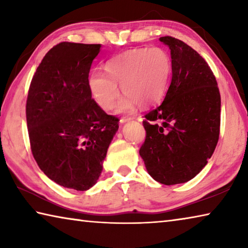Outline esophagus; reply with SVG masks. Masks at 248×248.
I'll return each mask as SVG.
<instances>
[{"instance_id":"34e87169","label":"esophagus","mask_w":248,"mask_h":248,"mask_svg":"<svg viewBox=\"0 0 248 248\" xmlns=\"http://www.w3.org/2000/svg\"><path fill=\"white\" fill-rule=\"evenodd\" d=\"M132 119H133L132 117H121V118H120V124L128 123V121H131Z\"/></svg>"}]
</instances>
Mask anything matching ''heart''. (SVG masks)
Returning <instances> with one entry per match:
<instances>
[{"instance_id": "obj_1", "label": "heart", "mask_w": 248, "mask_h": 248, "mask_svg": "<svg viewBox=\"0 0 248 248\" xmlns=\"http://www.w3.org/2000/svg\"><path fill=\"white\" fill-rule=\"evenodd\" d=\"M171 74V59L162 48H137L118 54L105 64V74L89 78L91 94L104 110H111L119 96L125 97L118 109L129 110L134 104L148 107L162 98Z\"/></svg>"}]
</instances>
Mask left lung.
I'll list each match as a JSON object with an SVG mask.
<instances>
[{"instance_id": "1", "label": "left lung", "mask_w": 248, "mask_h": 248, "mask_svg": "<svg viewBox=\"0 0 248 248\" xmlns=\"http://www.w3.org/2000/svg\"><path fill=\"white\" fill-rule=\"evenodd\" d=\"M170 49L171 82L163 103L144 116L139 153L163 185L186 183L207 165L219 141L221 96L204 59L184 41L164 36Z\"/></svg>"}]
</instances>
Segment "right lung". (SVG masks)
I'll list each match as a JSON object with an SVG mask.
<instances>
[{
	"label": "right lung",
	"instance_id": "add662e5",
	"mask_svg": "<svg viewBox=\"0 0 248 248\" xmlns=\"http://www.w3.org/2000/svg\"><path fill=\"white\" fill-rule=\"evenodd\" d=\"M100 45L60 43L46 54L28 90L32 156L60 186L84 191L97 182L119 127L92 98L89 74Z\"/></svg>",
	"mask_w": 248,
	"mask_h": 248
}]
</instances>
